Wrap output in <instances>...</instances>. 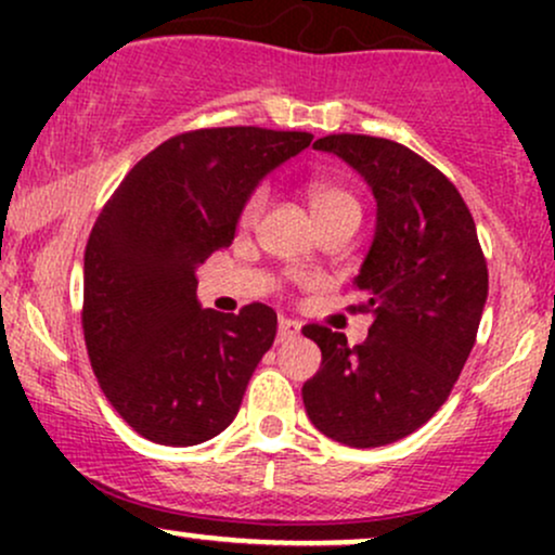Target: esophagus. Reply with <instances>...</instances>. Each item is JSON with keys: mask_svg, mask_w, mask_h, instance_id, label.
Masks as SVG:
<instances>
[{"mask_svg": "<svg viewBox=\"0 0 555 555\" xmlns=\"http://www.w3.org/2000/svg\"><path fill=\"white\" fill-rule=\"evenodd\" d=\"M299 323L292 321V318H279V341H289L299 336Z\"/></svg>", "mask_w": 555, "mask_h": 555, "instance_id": "1", "label": "esophagus"}]
</instances>
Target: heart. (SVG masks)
Segmentation results:
<instances>
[{"mask_svg": "<svg viewBox=\"0 0 555 555\" xmlns=\"http://www.w3.org/2000/svg\"><path fill=\"white\" fill-rule=\"evenodd\" d=\"M305 195H308L310 211H313L318 227L336 219V216L360 214L358 197L349 193L344 184L326 180V177H310L308 184H305ZM266 206H269V184L260 182L245 195V201H242L237 224L242 229L256 227L260 216L266 211Z\"/></svg>", "mask_w": 555, "mask_h": 555, "instance_id": "heart-1", "label": "heart"}]
</instances>
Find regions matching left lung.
Segmentation results:
<instances>
[{
	"label": "left lung",
	"instance_id": "left-lung-1",
	"mask_svg": "<svg viewBox=\"0 0 555 555\" xmlns=\"http://www.w3.org/2000/svg\"><path fill=\"white\" fill-rule=\"evenodd\" d=\"M318 151L358 169L378 203L375 237L354 286L371 313L349 347L326 326L302 328L321 371L302 386L310 423L334 441L373 449L399 441L441 410L475 347L488 266L460 190L406 145L373 135L318 138Z\"/></svg>",
	"mask_w": 555,
	"mask_h": 555
}]
</instances>
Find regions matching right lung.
I'll list each match as a JSON object with an SVG mask.
<instances>
[{
    "label": "right lung",
    "mask_w": 555,
    "mask_h": 555,
    "mask_svg": "<svg viewBox=\"0 0 555 555\" xmlns=\"http://www.w3.org/2000/svg\"><path fill=\"white\" fill-rule=\"evenodd\" d=\"M313 135L206 127L164 140L101 208L82 266V336L101 391L143 438L195 446L237 415L276 313L197 305L195 269L232 245L240 206Z\"/></svg>",
    "instance_id": "obj_1"
}]
</instances>
